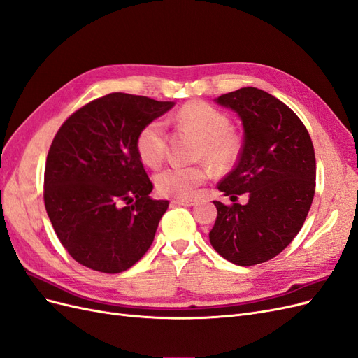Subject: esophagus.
Instances as JSON below:
<instances>
[{
	"label": "esophagus",
	"mask_w": 358,
	"mask_h": 358,
	"mask_svg": "<svg viewBox=\"0 0 358 358\" xmlns=\"http://www.w3.org/2000/svg\"><path fill=\"white\" fill-rule=\"evenodd\" d=\"M197 203L196 199H178V200H171V206H194Z\"/></svg>",
	"instance_id": "34e87169"
}]
</instances>
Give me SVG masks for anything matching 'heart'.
<instances>
[{
    "instance_id": "1",
    "label": "heart",
    "mask_w": 358,
    "mask_h": 358,
    "mask_svg": "<svg viewBox=\"0 0 358 358\" xmlns=\"http://www.w3.org/2000/svg\"><path fill=\"white\" fill-rule=\"evenodd\" d=\"M175 121L201 138L200 157L216 170L225 171L236 164L242 150L241 137L231 131L230 117L218 107L200 100L189 101L176 112ZM136 149L148 167L161 164L166 154V127L159 119L140 128ZM209 176L208 166H170L158 173L155 185L162 196L188 199Z\"/></svg>"
}]
</instances>
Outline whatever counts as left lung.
I'll use <instances>...</instances> for the list:
<instances>
[{
	"instance_id": "left-lung-1",
	"label": "left lung",
	"mask_w": 358,
	"mask_h": 358,
	"mask_svg": "<svg viewBox=\"0 0 358 358\" xmlns=\"http://www.w3.org/2000/svg\"><path fill=\"white\" fill-rule=\"evenodd\" d=\"M216 103L230 107L243 124L236 167L218 189L231 201H213L218 216L209 233L213 249L237 266L268 262L294 239L315 194L317 162L306 127L287 104L266 91L241 88Z\"/></svg>"
}]
</instances>
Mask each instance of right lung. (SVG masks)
Wrapping results in <instances>:
<instances>
[{
    "mask_svg": "<svg viewBox=\"0 0 358 358\" xmlns=\"http://www.w3.org/2000/svg\"><path fill=\"white\" fill-rule=\"evenodd\" d=\"M173 104L112 92L82 106L53 137L43 199L59 242L79 264L121 273L152 245L169 201L149 196L154 185L136 137Z\"/></svg>",
    "mask_w": 358,
    "mask_h": 358,
    "instance_id": "right-lung-1",
    "label": "right lung"
}]
</instances>
